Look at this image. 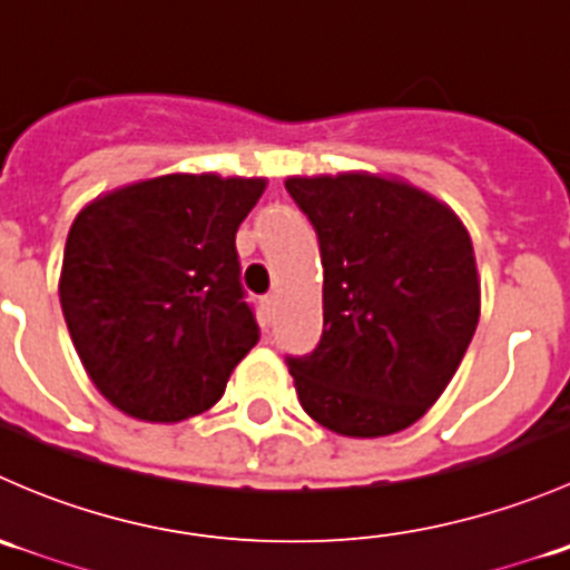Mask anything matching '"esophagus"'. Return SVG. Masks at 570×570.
<instances>
[{
	"label": "esophagus",
	"instance_id": "obj_1",
	"mask_svg": "<svg viewBox=\"0 0 570 570\" xmlns=\"http://www.w3.org/2000/svg\"><path fill=\"white\" fill-rule=\"evenodd\" d=\"M275 306H278V295H275V292H273V295H264L262 297V308H264V312L275 314Z\"/></svg>",
	"mask_w": 570,
	"mask_h": 570
}]
</instances>
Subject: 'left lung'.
I'll return each mask as SVG.
<instances>
[{
    "label": "left lung",
    "instance_id": "1",
    "mask_svg": "<svg viewBox=\"0 0 570 570\" xmlns=\"http://www.w3.org/2000/svg\"><path fill=\"white\" fill-rule=\"evenodd\" d=\"M320 239L322 338L286 358L303 411L350 439L400 433L435 405L480 320V275L461 217L375 174L292 176Z\"/></svg>",
    "mask_w": 570,
    "mask_h": 570
}]
</instances>
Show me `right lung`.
<instances>
[{
	"label": "right lung",
	"mask_w": 570,
	"mask_h": 570,
	"mask_svg": "<svg viewBox=\"0 0 570 570\" xmlns=\"http://www.w3.org/2000/svg\"><path fill=\"white\" fill-rule=\"evenodd\" d=\"M264 178L168 174L90 200L73 220L60 306L107 402L140 422L209 411L258 342L237 228Z\"/></svg>",
	"instance_id": "1"
}]
</instances>
